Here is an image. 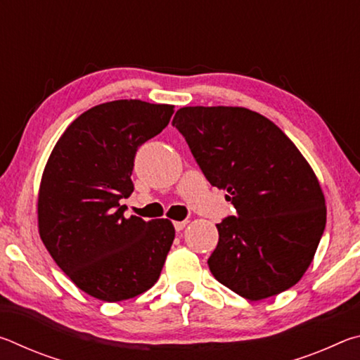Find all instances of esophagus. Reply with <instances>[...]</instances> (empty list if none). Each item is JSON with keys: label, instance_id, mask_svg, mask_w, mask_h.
Instances as JSON below:
<instances>
[{"label": "esophagus", "instance_id": "34e87169", "mask_svg": "<svg viewBox=\"0 0 360 360\" xmlns=\"http://www.w3.org/2000/svg\"><path fill=\"white\" fill-rule=\"evenodd\" d=\"M173 225H174L176 231H181V230H184V227L187 225V221H176Z\"/></svg>", "mask_w": 360, "mask_h": 360}]
</instances>
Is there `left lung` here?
I'll return each instance as SVG.
<instances>
[{"instance_id": "8db88e82", "label": "left lung", "mask_w": 360, "mask_h": 360, "mask_svg": "<svg viewBox=\"0 0 360 360\" xmlns=\"http://www.w3.org/2000/svg\"><path fill=\"white\" fill-rule=\"evenodd\" d=\"M211 186L236 216L216 224L208 259L219 283L248 300L300 281L326 229V200L309 163L283 130L233 106H187L173 119Z\"/></svg>"}]
</instances>
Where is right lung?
I'll return each mask as SVG.
<instances>
[{"mask_svg": "<svg viewBox=\"0 0 360 360\" xmlns=\"http://www.w3.org/2000/svg\"><path fill=\"white\" fill-rule=\"evenodd\" d=\"M172 105L117 100L79 115L53 148L38 197L41 240L72 283L103 302L157 283L174 240L168 219L124 216L136 150L168 125Z\"/></svg>", "mask_w": 360, "mask_h": 360, "instance_id": "1", "label": "right lung"}]
</instances>
